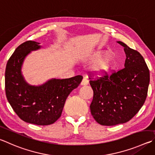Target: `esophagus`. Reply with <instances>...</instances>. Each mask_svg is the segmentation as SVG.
Instances as JSON below:
<instances>
[{"mask_svg": "<svg viewBox=\"0 0 155 155\" xmlns=\"http://www.w3.org/2000/svg\"><path fill=\"white\" fill-rule=\"evenodd\" d=\"M88 83H89V81L87 80L86 78H84L83 81H81V85H88Z\"/></svg>", "mask_w": 155, "mask_h": 155, "instance_id": "1", "label": "esophagus"}]
</instances>
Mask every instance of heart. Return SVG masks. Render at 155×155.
Wrapping results in <instances>:
<instances>
[{
    "instance_id": "b5f03b06",
    "label": "heart",
    "mask_w": 155,
    "mask_h": 155,
    "mask_svg": "<svg viewBox=\"0 0 155 155\" xmlns=\"http://www.w3.org/2000/svg\"><path fill=\"white\" fill-rule=\"evenodd\" d=\"M106 53V51L105 50H98L91 56L92 60H96L93 64L92 70L98 76H102L108 73L114 66L115 61L113 56L107 55L103 57ZM85 58V56H83V58Z\"/></svg>"
}]
</instances>
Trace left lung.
Instances as JSON below:
<instances>
[{"instance_id": "obj_1", "label": "left lung", "mask_w": 155, "mask_h": 155, "mask_svg": "<svg viewBox=\"0 0 155 155\" xmlns=\"http://www.w3.org/2000/svg\"><path fill=\"white\" fill-rule=\"evenodd\" d=\"M126 54L125 68L89 81L94 91L91 113L99 124L112 126L131 120L144 105L150 73L144 58L121 41Z\"/></svg>"}]
</instances>
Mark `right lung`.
I'll use <instances>...</instances> for the list:
<instances>
[{
    "mask_svg": "<svg viewBox=\"0 0 155 155\" xmlns=\"http://www.w3.org/2000/svg\"><path fill=\"white\" fill-rule=\"evenodd\" d=\"M39 44L28 41L17 47L6 66L5 92L8 102L21 120L37 125H49L61 117L66 98L79 85L83 77L52 78L39 86L27 83L21 74L22 64L32 51L41 48Z\"/></svg>",
    "mask_w": 155,
    "mask_h": 155,
    "instance_id": "1",
    "label": "right lung"
}]
</instances>
